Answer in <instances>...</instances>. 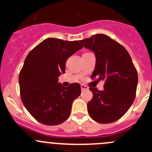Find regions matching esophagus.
Masks as SVG:
<instances>
[{"instance_id": "obj_1", "label": "esophagus", "mask_w": 152, "mask_h": 152, "mask_svg": "<svg viewBox=\"0 0 152 152\" xmlns=\"http://www.w3.org/2000/svg\"><path fill=\"white\" fill-rule=\"evenodd\" d=\"M80 88H81L82 91H87V90H88V87L84 85V84H81V85H80Z\"/></svg>"}]
</instances>
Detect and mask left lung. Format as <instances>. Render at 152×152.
<instances>
[{
  "mask_svg": "<svg viewBox=\"0 0 152 152\" xmlns=\"http://www.w3.org/2000/svg\"><path fill=\"white\" fill-rule=\"evenodd\" d=\"M80 42L96 56L91 78L104 80L103 91L89 88L93 98L88 103V113L99 123H113L128 111L135 100L136 69L126 49L107 35H94Z\"/></svg>",
  "mask_w": 152,
  "mask_h": 152,
  "instance_id": "obj_1",
  "label": "left lung"
}]
</instances>
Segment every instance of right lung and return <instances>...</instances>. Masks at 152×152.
Returning <instances> with one entry per match:
<instances>
[{
  "label": "right lung",
  "instance_id": "add662e5",
  "mask_svg": "<svg viewBox=\"0 0 152 152\" xmlns=\"http://www.w3.org/2000/svg\"><path fill=\"white\" fill-rule=\"evenodd\" d=\"M78 41L56 38L43 40L29 52L19 75L21 100L34 119L47 126L69 117L72 103L80 94L78 83L63 87L58 77L71 56L82 49Z\"/></svg>",
  "mask_w": 152,
  "mask_h": 152
}]
</instances>
